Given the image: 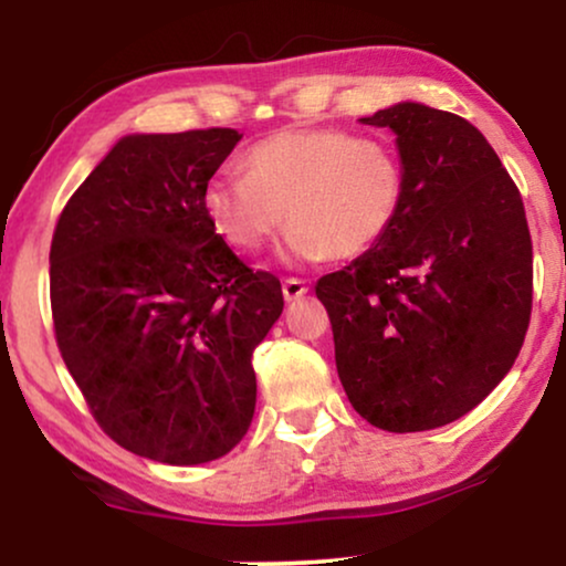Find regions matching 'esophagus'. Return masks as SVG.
<instances>
[{
  "mask_svg": "<svg viewBox=\"0 0 566 566\" xmlns=\"http://www.w3.org/2000/svg\"><path fill=\"white\" fill-rule=\"evenodd\" d=\"M282 292H284V301L295 303V301H301L305 292H308V287H305L303 279H284Z\"/></svg>",
  "mask_w": 566,
  "mask_h": 566,
  "instance_id": "34e87169",
  "label": "esophagus"
}]
</instances>
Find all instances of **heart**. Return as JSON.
Returning a JSON list of instances; mask_svg holds the SVG:
<instances>
[{
  "mask_svg": "<svg viewBox=\"0 0 566 566\" xmlns=\"http://www.w3.org/2000/svg\"><path fill=\"white\" fill-rule=\"evenodd\" d=\"M242 175H216L201 210L226 244L263 250L282 231L287 261L359 258L386 237L405 197V167L388 140L346 129H282L244 154Z\"/></svg>",
  "mask_w": 566,
  "mask_h": 566,
  "instance_id": "obj_1",
  "label": "heart"
}]
</instances>
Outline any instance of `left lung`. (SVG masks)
<instances>
[{"mask_svg": "<svg viewBox=\"0 0 566 566\" xmlns=\"http://www.w3.org/2000/svg\"><path fill=\"white\" fill-rule=\"evenodd\" d=\"M388 127L405 167L399 216L373 250L322 276L337 378L367 423L394 433L463 418L509 375L532 311L524 205L463 116L401 101Z\"/></svg>", "mask_w": 566, "mask_h": 566, "instance_id": "left-lung-1", "label": "left lung"}]
</instances>
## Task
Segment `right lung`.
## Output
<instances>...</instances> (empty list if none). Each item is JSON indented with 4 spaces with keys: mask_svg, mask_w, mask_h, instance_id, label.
I'll return each mask as SVG.
<instances>
[{
    "mask_svg": "<svg viewBox=\"0 0 566 566\" xmlns=\"http://www.w3.org/2000/svg\"><path fill=\"white\" fill-rule=\"evenodd\" d=\"M237 129L135 133L63 207L50 247L55 337L116 444L167 465L223 458L255 415L252 350L282 284L252 271L201 210Z\"/></svg>",
    "mask_w": 566,
    "mask_h": 566,
    "instance_id": "1",
    "label": "right lung"
}]
</instances>
